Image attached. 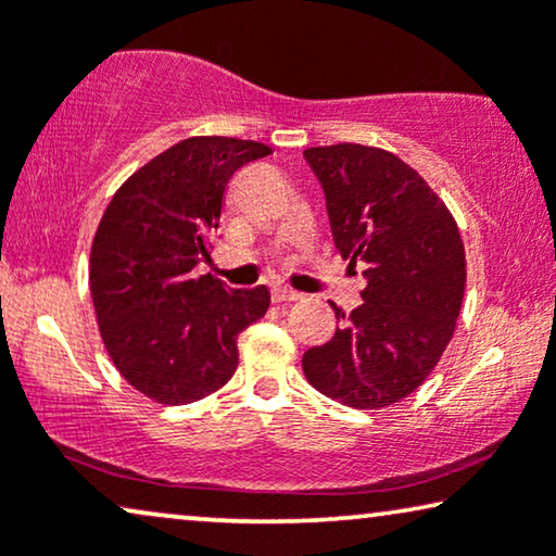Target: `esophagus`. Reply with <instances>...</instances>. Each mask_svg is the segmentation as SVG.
<instances>
[{
	"label": "esophagus",
	"mask_w": 556,
	"mask_h": 556,
	"mask_svg": "<svg viewBox=\"0 0 556 556\" xmlns=\"http://www.w3.org/2000/svg\"><path fill=\"white\" fill-rule=\"evenodd\" d=\"M270 295H273V303H293L301 299L299 291H293V288H283V286L273 288Z\"/></svg>",
	"instance_id": "obj_1"
}]
</instances>
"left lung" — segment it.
Returning <instances> with one entry per match:
<instances>
[{
	"mask_svg": "<svg viewBox=\"0 0 556 556\" xmlns=\"http://www.w3.org/2000/svg\"><path fill=\"white\" fill-rule=\"evenodd\" d=\"M321 181L341 257L367 263L364 303L337 308L331 341L303 354V375L354 409L405 400L443 356L466 293L458 225L428 181L392 151L333 143L303 151Z\"/></svg>",
	"mask_w": 556,
	"mask_h": 556,
	"instance_id": "1",
	"label": "left lung"
}]
</instances>
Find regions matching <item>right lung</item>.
Listing matches in <instances>:
<instances>
[{
	"instance_id": "add662e5",
	"label": "right lung",
	"mask_w": 556,
	"mask_h": 556,
	"mask_svg": "<svg viewBox=\"0 0 556 556\" xmlns=\"http://www.w3.org/2000/svg\"><path fill=\"white\" fill-rule=\"evenodd\" d=\"M270 154L257 141L192 136L134 172L105 207L90 248V299L121 377L143 397L189 405L230 382L238 333L265 316V286L197 276L210 261L225 187Z\"/></svg>"
}]
</instances>
